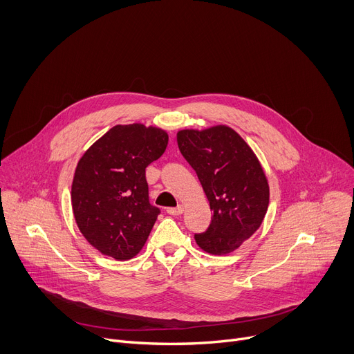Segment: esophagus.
I'll return each mask as SVG.
<instances>
[{
    "label": "esophagus",
    "mask_w": 354,
    "mask_h": 354,
    "mask_svg": "<svg viewBox=\"0 0 354 354\" xmlns=\"http://www.w3.org/2000/svg\"><path fill=\"white\" fill-rule=\"evenodd\" d=\"M167 213L171 216H180L183 213V206H178V207H169L167 209Z\"/></svg>",
    "instance_id": "1"
}]
</instances>
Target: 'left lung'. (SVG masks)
Segmentation results:
<instances>
[{
	"instance_id": "8db88e82",
	"label": "left lung",
	"mask_w": 354,
	"mask_h": 354,
	"mask_svg": "<svg viewBox=\"0 0 354 354\" xmlns=\"http://www.w3.org/2000/svg\"><path fill=\"white\" fill-rule=\"evenodd\" d=\"M178 145L196 171L213 212L209 228L194 234V239L209 254H230L261 227L268 212L269 185L261 162L227 126L182 130Z\"/></svg>"
}]
</instances>
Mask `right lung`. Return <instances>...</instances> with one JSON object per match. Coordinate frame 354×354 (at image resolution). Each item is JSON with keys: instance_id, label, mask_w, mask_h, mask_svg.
Wrapping results in <instances>:
<instances>
[{"instance_id": "obj_1", "label": "right lung", "mask_w": 354, "mask_h": 354, "mask_svg": "<svg viewBox=\"0 0 354 354\" xmlns=\"http://www.w3.org/2000/svg\"><path fill=\"white\" fill-rule=\"evenodd\" d=\"M168 145V134L144 124L115 126L80 160L71 203L77 225L100 254L129 261L144 246L161 210L149 203L145 168Z\"/></svg>"}]
</instances>
